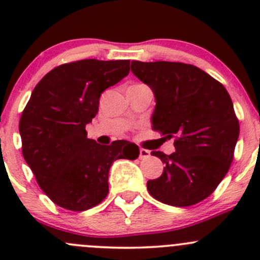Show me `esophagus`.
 Returning a JSON list of instances; mask_svg holds the SVG:
<instances>
[{
    "label": "esophagus",
    "mask_w": 260,
    "mask_h": 260,
    "mask_svg": "<svg viewBox=\"0 0 260 260\" xmlns=\"http://www.w3.org/2000/svg\"><path fill=\"white\" fill-rule=\"evenodd\" d=\"M148 157H149V151H148V149L140 148V158L141 159H145V158H148Z\"/></svg>",
    "instance_id": "1"
}]
</instances>
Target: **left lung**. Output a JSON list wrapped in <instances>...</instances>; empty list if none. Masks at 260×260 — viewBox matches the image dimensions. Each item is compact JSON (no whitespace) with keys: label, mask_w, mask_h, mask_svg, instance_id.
Instances as JSON below:
<instances>
[{"label":"left lung","mask_w":260,"mask_h":260,"mask_svg":"<svg viewBox=\"0 0 260 260\" xmlns=\"http://www.w3.org/2000/svg\"><path fill=\"white\" fill-rule=\"evenodd\" d=\"M131 70L153 91L154 131L175 137L171 154L152 151L164 172L149 180V193L172 206H190L210 196L233 161L239 122L226 89L204 70L183 62L132 61Z\"/></svg>","instance_id":"left-lung-1"}]
</instances>
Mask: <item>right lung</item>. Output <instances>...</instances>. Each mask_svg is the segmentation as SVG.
Listing matches in <instances>:
<instances>
[{
  "label": "right lung",
  "mask_w": 260,
  "mask_h": 260,
  "mask_svg": "<svg viewBox=\"0 0 260 260\" xmlns=\"http://www.w3.org/2000/svg\"><path fill=\"white\" fill-rule=\"evenodd\" d=\"M129 73V60H95L60 65L32 90L20 119L22 154L41 190L56 205L84 211L108 195V176L118 158L135 159L128 141L103 146L86 137L99 98Z\"/></svg>",
  "instance_id": "right-lung-1"
}]
</instances>
